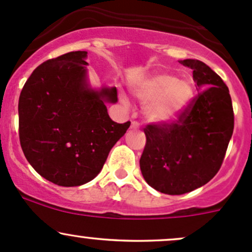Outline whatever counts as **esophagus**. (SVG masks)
Segmentation results:
<instances>
[{"label":"esophagus","instance_id":"34e87169","mask_svg":"<svg viewBox=\"0 0 252 252\" xmlns=\"http://www.w3.org/2000/svg\"><path fill=\"white\" fill-rule=\"evenodd\" d=\"M131 128H133V129L139 128V124H138L137 121H132V124H131Z\"/></svg>","mask_w":252,"mask_h":252}]
</instances>
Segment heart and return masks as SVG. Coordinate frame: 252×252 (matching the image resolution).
<instances>
[{
    "label": "heart",
    "instance_id": "b5f03b06",
    "mask_svg": "<svg viewBox=\"0 0 252 252\" xmlns=\"http://www.w3.org/2000/svg\"><path fill=\"white\" fill-rule=\"evenodd\" d=\"M137 98L145 104V114L151 121L169 124L177 120L193 98V86L175 75L155 74L133 85Z\"/></svg>",
    "mask_w": 252,
    "mask_h": 252
}]
</instances>
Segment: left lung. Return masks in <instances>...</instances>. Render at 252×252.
I'll return each mask as SVG.
<instances>
[{
    "label": "left lung",
    "instance_id": "obj_1",
    "mask_svg": "<svg viewBox=\"0 0 252 252\" xmlns=\"http://www.w3.org/2000/svg\"><path fill=\"white\" fill-rule=\"evenodd\" d=\"M179 62L193 69L199 93L178 120L145 127L147 144L139 161L145 181L167 194L188 193L212 180L234 127L232 99L223 80L204 62Z\"/></svg>",
    "mask_w": 252,
    "mask_h": 252
}]
</instances>
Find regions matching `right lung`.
<instances>
[{
	"instance_id": "obj_1",
	"label": "right lung",
	"mask_w": 252,
	"mask_h": 252,
	"mask_svg": "<svg viewBox=\"0 0 252 252\" xmlns=\"http://www.w3.org/2000/svg\"><path fill=\"white\" fill-rule=\"evenodd\" d=\"M88 51H71L39 64L19 97V138L29 163L59 186H79L101 172L110 149L131 123H114L105 103L116 88L94 90Z\"/></svg>"
}]
</instances>
